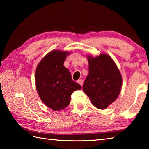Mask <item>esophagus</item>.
Listing matches in <instances>:
<instances>
[{"mask_svg": "<svg viewBox=\"0 0 149 149\" xmlns=\"http://www.w3.org/2000/svg\"><path fill=\"white\" fill-rule=\"evenodd\" d=\"M77 82H78V84H79V85H81L82 86L83 85V84H84V80H82V79H79V80H78L77 81Z\"/></svg>", "mask_w": 149, "mask_h": 149, "instance_id": "34e87169", "label": "esophagus"}]
</instances>
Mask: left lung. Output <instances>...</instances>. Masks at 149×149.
Masks as SVG:
<instances>
[{"instance_id": "obj_1", "label": "left lung", "mask_w": 149, "mask_h": 149, "mask_svg": "<svg viewBox=\"0 0 149 149\" xmlns=\"http://www.w3.org/2000/svg\"><path fill=\"white\" fill-rule=\"evenodd\" d=\"M89 74L83 90L99 109H105L115 101L122 89V75L116 64L109 55L100 54L87 56Z\"/></svg>"}]
</instances>
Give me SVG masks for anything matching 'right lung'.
Here are the masks:
<instances>
[{"label": "right lung", "mask_w": 149, "mask_h": 149, "mask_svg": "<svg viewBox=\"0 0 149 149\" xmlns=\"http://www.w3.org/2000/svg\"><path fill=\"white\" fill-rule=\"evenodd\" d=\"M69 52L54 50L42 58L35 71V86L40 99L54 111L69 105L71 95L81 86L72 79V75L64 66Z\"/></svg>", "instance_id": "right-lung-1"}]
</instances>
